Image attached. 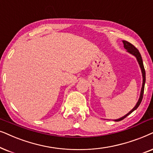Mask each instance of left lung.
Segmentation results:
<instances>
[{
    "label": "left lung",
    "mask_w": 153,
    "mask_h": 153,
    "mask_svg": "<svg viewBox=\"0 0 153 153\" xmlns=\"http://www.w3.org/2000/svg\"><path fill=\"white\" fill-rule=\"evenodd\" d=\"M123 44H124V48H125L126 50H127V52L130 53V54H131L132 55H134V56H136V59H137L138 62V64H139L140 66V68L141 69V72H142V76H143V85H142V88H141V90H140V97H139V99H138L137 103H136V105L134 106V108L133 109L131 110V111L129 112L127 115H125V116H123V117L121 118H119V119H117V120H114L115 122H118V121H120V120H123V119H125V118L127 117L129 115V114H131L132 112L135 111V110L139 106V105L140 104V103H141L142 101V99H143V92H144V87H145V83H146V71H145V68H144V66H143V60H142V57H141V55H140L139 51L137 50V48H136L135 47H134L133 45L130 43V42L126 41V40H123Z\"/></svg>",
    "instance_id": "8db88e82"
}]
</instances>
